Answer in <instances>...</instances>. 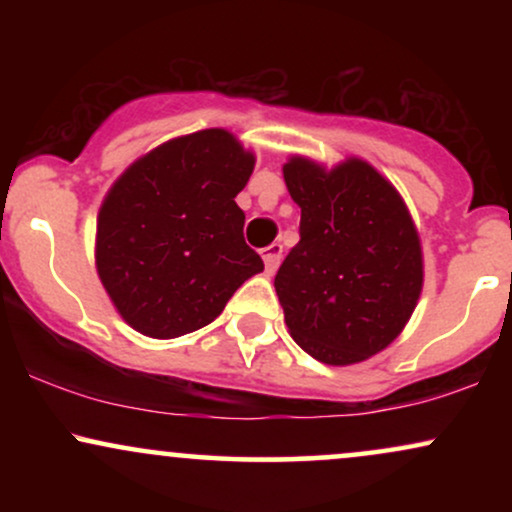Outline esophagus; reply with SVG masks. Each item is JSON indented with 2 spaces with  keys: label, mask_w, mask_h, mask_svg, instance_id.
Returning <instances> with one entry per match:
<instances>
[{
  "label": "esophagus",
  "mask_w": 512,
  "mask_h": 512,
  "mask_svg": "<svg viewBox=\"0 0 512 512\" xmlns=\"http://www.w3.org/2000/svg\"><path fill=\"white\" fill-rule=\"evenodd\" d=\"M281 255H284V245L281 243H272L269 248L262 250V260H264V269H267V274L276 272V267H279L281 262Z\"/></svg>",
  "instance_id": "34e87169"
}]
</instances>
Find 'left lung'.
<instances>
[{"mask_svg":"<svg viewBox=\"0 0 512 512\" xmlns=\"http://www.w3.org/2000/svg\"><path fill=\"white\" fill-rule=\"evenodd\" d=\"M284 180L301 207V240L274 276L286 327L317 361H366L399 337L424 286L407 204L361 158L325 170L293 156Z\"/></svg>","mask_w":512,"mask_h":512,"instance_id":"obj_1","label":"left lung"}]
</instances>
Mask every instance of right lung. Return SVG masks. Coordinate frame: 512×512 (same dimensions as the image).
Returning a JSON list of instances; mask_svg holds the SVG:
<instances>
[{"label": "right lung", "instance_id": "right-lung-1", "mask_svg": "<svg viewBox=\"0 0 512 512\" xmlns=\"http://www.w3.org/2000/svg\"><path fill=\"white\" fill-rule=\"evenodd\" d=\"M255 156L226 129L170 139L134 161L98 211L96 269L127 325L175 339L209 325L264 269L236 195Z\"/></svg>", "mask_w": 512, "mask_h": 512}]
</instances>
